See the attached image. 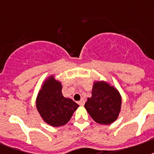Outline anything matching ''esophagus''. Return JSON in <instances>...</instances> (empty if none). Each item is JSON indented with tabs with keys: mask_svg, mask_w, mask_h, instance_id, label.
I'll use <instances>...</instances> for the list:
<instances>
[{
	"mask_svg": "<svg viewBox=\"0 0 154 154\" xmlns=\"http://www.w3.org/2000/svg\"><path fill=\"white\" fill-rule=\"evenodd\" d=\"M78 103H79L80 105H81V106H83L84 104H85V100H84L83 99H81V100L79 101V102H78Z\"/></svg>",
	"mask_w": 154,
	"mask_h": 154,
	"instance_id": "1",
	"label": "esophagus"
}]
</instances>
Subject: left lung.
Listing matches in <instances>:
<instances>
[{
	"mask_svg": "<svg viewBox=\"0 0 154 154\" xmlns=\"http://www.w3.org/2000/svg\"><path fill=\"white\" fill-rule=\"evenodd\" d=\"M121 96L116 88L106 82L94 84L92 97L85 104L92 119L100 124H111L118 118L120 112Z\"/></svg>",
	"mask_w": 154,
	"mask_h": 154,
	"instance_id": "8db88e82",
	"label": "left lung"
}]
</instances>
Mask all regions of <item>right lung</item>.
Here are the masks:
<instances>
[{
    "label": "right lung",
    "mask_w": 154,
    "mask_h": 154,
    "mask_svg": "<svg viewBox=\"0 0 154 154\" xmlns=\"http://www.w3.org/2000/svg\"><path fill=\"white\" fill-rule=\"evenodd\" d=\"M78 106L71 99L62 96V84L52 77L42 85L36 100V107L41 117L52 127L66 124Z\"/></svg>",
    "instance_id": "right-lung-1"
}]
</instances>
